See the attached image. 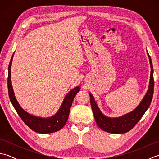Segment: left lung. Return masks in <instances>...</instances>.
I'll use <instances>...</instances> for the list:
<instances>
[{
  "label": "left lung",
  "mask_w": 159,
  "mask_h": 159,
  "mask_svg": "<svg viewBox=\"0 0 159 159\" xmlns=\"http://www.w3.org/2000/svg\"><path fill=\"white\" fill-rule=\"evenodd\" d=\"M147 54L148 58H149L151 67L149 86H148V89L143 98L141 101L139 105L133 111L118 117H107L101 112L95 100H94L92 94L89 93L90 96V103L93 110L94 118H95L98 126L102 130L106 131L107 133L114 134L127 133L135 126L138 121L142 117L143 114L146 113L148 107H150L154 93V71L151 57L148 51Z\"/></svg>",
  "instance_id": "8db88e82"
}]
</instances>
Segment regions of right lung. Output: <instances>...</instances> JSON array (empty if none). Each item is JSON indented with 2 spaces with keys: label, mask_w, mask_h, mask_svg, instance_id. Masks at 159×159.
Masks as SVG:
<instances>
[{
  "label": "right lung",
  "mask_w": 159,
  "mask_h": 159,
  "mask_svg": "<svg viewBox=\"0 0 159 159\" xmlns=\"http://www.w3.org/2000/svg\"><path fill=\"white\" fill-rule=\"evenodd\" d=\"M13 55L11 57L8 67L7 85L9 98L16 112L21 117L24 122L32 130L36 132V133L47 134L55 133V132L61 130L64 126L67 119H68L70 110L74 98L76 93L80 91V87L79 86L74 87L67 94L59 111L54 116L49 117H41L29 114L20 105L18 100H16L14 92L13 89L11 79V67Z\"/></svg>",
  "instance_id": "obj_1"
}]
</instances>
